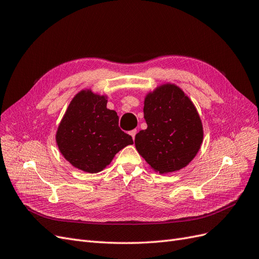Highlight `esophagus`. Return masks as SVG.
I'll list each match as a JSON object with an SVG mask.
<instances>
[{"label": "esophagus", "mask_w": 259, "mask_h": 259, "mask_svg": "<svg viewBox=\"0 0 259 259\" xmlns=\"http://www.w3.org/2000/svg\"><path fill=\"white\" fill-rule=\"evenodd\" d=\"M129 135L132 137V139H134V141H135V138H136V135H137V130L136 129L135 130H131L129 132Z\"/></svg>", "instance_id": "obj_1"}]
</instances>
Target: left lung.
I'll return each instance as SVG.
<instances>
[{
	"label": "left lung",
	"mask_w": 259,
	"mask_h": 259,
	"mask_svg": "<svg viewBox=\"0 0 259 259\" xmlns=\"http://www.w3.org/2000/svg\"><path fill=\"white\" fill-rule=\"evenodd\" d=\"M147 128L136 136V149L159 174L188 166L201 149L203 124L196 107L178 85L164 83L146 94Z\"/></svg>",
	"instance_id": "left-lung-1"
}]
</instances>
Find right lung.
Instances as JSON below:
<instances>
[{"instance_id": "obj_1", "label": "right lung", "mask_w": 259, "mask_h": 259, "mask_svg": "<svg viewBox=\"0 0 259 259\" xmlns=\"http://www.w3.org/2000/svg\"><path fill=\"white\" fill-rule=\"evenodd\" d=\"M106 105V95L91 89L81 90L69 103L56 131V144L64 158L89 174L102 171L118 152L134 144L131 136L118 125L117 113Z\"/></svg>"}]
</instances>
